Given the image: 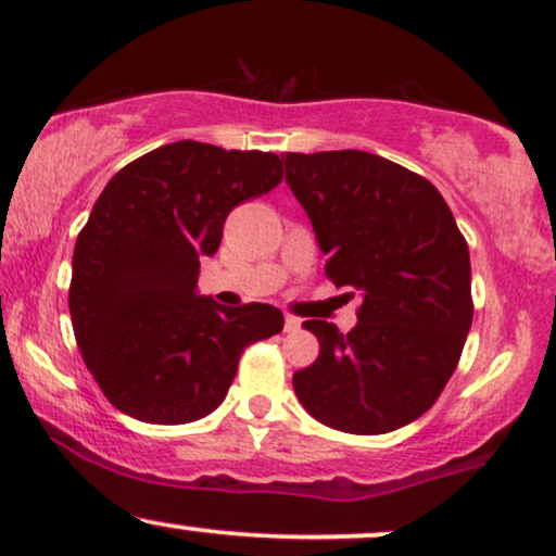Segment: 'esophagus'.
<instances>
[{
  "mask_svg": "<svg viewBox=\"0 0 556 556\" xmlns=\"http://www.w3.org/2000/svg\"><path fill=\"white\" fill-rule=\"evenodd\" d=\"M298 329H300V318L298 316H290V313H287V316H285V331L292 333V331H298Z\"/></svg>",
  "mask_w": 556,
  "mask_h": 556,
  "instance_id": "1",
  "label": "esophagus"
}]
</instances>
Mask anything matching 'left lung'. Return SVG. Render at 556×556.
I'll return each instance as SVG.
<instances>
[{
    "mask_svg": "<svg viewBox=\"0 0 556 556\" xmlns=\"http://www.w3.org/2000/svg\"><path fill=\"white\" fill-rule=\"evenodd\" d=\"M282 160L329 256L326 277L350 290L344 298H359L350 333L303 324L320 352L292 376L300 404L333 430H399L438 401L469 337L466 238L440 191L404 165L359 150Z\"/></svg>",
    "mask_w": 556,
    "mask_h": 556,
    "instance_id": "8db88e82",
    "label": "left lung"
}]
</instances>
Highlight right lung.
<instances>
[{
    "label": "right lung",
    "instance_id": "right-lung-1",
    "mask_svg": "<svg viewBox=\"0 0 556 556\" xmlns=\"http://www.w3.org/2000/svg\"><path fill=\"white\" fill-rule=\"evenodd\" d=\"M282 180L274 152L163 144L109 180L79 230L70 313L100 391L139 422L186 425L223 404L249 344L282 331L279 307L197 295L199 258L227 214Z\"/></svg>",
    "mask_w": 556,
    "mask_h": 556
}]
</instances>
